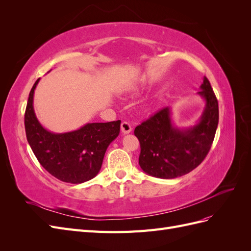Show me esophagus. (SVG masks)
Returning a JSON list of instances; mask_svg holds the SVG:
<instances>
[{
  "instance_id": "obj_1",
  "label": "esophagus",
  "mask_w": 251,
  "mask_h": 251,
  "mask_svg": "<svg viewBox=\"0 0 251 251\" xmlns=\"http://www.w3.org/2000/svg\"><path fill=\"white\" fill-rule=\"evenodd\" d=\"M121 132H123V134H128L132 132V126L126 123V121H124L123 124H121Z\"/></svg>"
}]
</instances>
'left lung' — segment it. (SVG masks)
<instances>
[{"mask_svg":"<svg viewBox=\"0 0 251 251\" xmlns=\"http://www.w3.org/2000/svg\"><path fill=\"white\" fill-rule=\"evenodd\" d=\"M197 94L204 100L205 107L195 126L178 127L173 121L172 109L166 107L135 127L141 149L139 165L150 176L181 177L206 157L218 127V100L205 76Z\"/></svg>","mask_w":251,"mask_h":251,"instance_id":"left-lung-1","label":"left lung"}]
</instances>
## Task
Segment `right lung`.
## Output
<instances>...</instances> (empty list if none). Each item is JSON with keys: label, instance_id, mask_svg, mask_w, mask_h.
<instances>
[{"label": "right lung", "instance_id": "obj_1", "mask_svg": "<svg viewBox=\"0 0 251 251\" xmlns=\"http://www.w3.org/2000/svg\"><path fill=\"white\" fill-rule=\"evenodd\" d=\"M35 81L25 112L27 140L43 168L60 181L79 184L93 179L100 173L110 143L120 131V120L112 123L86 124L77 130L53 133L37 119L33 108Z\"/></svg>", "mask_w": 251, "mask_h": 251}]
</instances>
